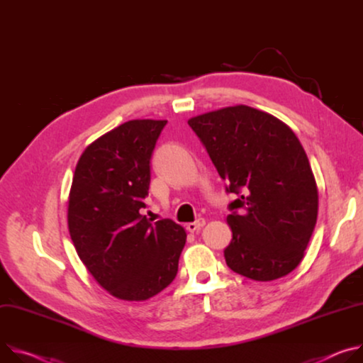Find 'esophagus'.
<instances>
[{
  "mask_svg": "<svg viewBox=\"0 0 363 363\" xmlns=\"http://www.w3.org/2000/svg\"><path fill=\"white\" fill-rule=\"evenodd\" d=\"M205 225H206V219H203V218H199L197 220L187 223V225H186V229H187L189 232H196V230H199L200 228H203Z\"/></svg>",
  "mask_w": 363,
  "mask_h": 363,
  "instance_id": "34e87169",
  "label": "esophagus"
}]
</instances>
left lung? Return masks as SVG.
<instances>
[{
	"label": "left lung",
	"instance_id": "left-lung-1",
	"mask_svg": "<svg viewBox=\"0 0 363 363\" xmlns=\"http://www.w3.org/2000/svg\"><path fill=\"white\" fill-rule=\"evenodd\" d=\"M226 191L238 196L226 220L228 267L255 281L290 274L315 226L318 193L307 154L278 118L247 105L190 118Z\"/></svg>",
	"mask_w": 363,
	"mask_h": 363
}]
</instances>
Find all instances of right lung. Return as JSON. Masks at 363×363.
<instances>
[{
    "label": "right lung",
    "mask_w": 363,
    "mask_h": 363,
    "mask_svg": "<svg viewBox=\"0 0 363 363\" xmlns=\"http://www.w3.org/2000/svg\"><path fill=\"white\" fill-rule=\"evenodd\" d=\"M167 121L133 119L80 155L67 202L74 250L98 284L116 298L144 301L177 275L186 230L172 219L141 215L150 160Z\"/></svg>",
    "instance_id": "obj_1"
}]
</instances>
